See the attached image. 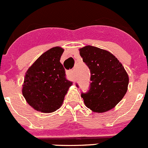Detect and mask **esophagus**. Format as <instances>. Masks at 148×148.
Returning a JSON list of instances; mask_svg holds the SVG:
<instances>
[{
    "mask_svg": "<svg viewBox=\"0 0 148 148\" xmlns=\"http://www.w3.org/2000/svg\"><path fill=\"white\" fill-rule=\"evenodd\" d=\"M66 75H67V77H68V78L70 79V80H74V79H75V75H74L73 71H72V70H70V71H67Z\"/></svg>",
    "mask_w": 148,
    "mask_h": 148,
    "instance_id": "esophagus-1",
    "label": "esophagus"
}]
</instances>
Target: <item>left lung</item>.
I'll use <instances>...</instances> for the list:
<instances>
[{
  "label": "left lung",
  "instance_id": "1",
  "mask_svg": "<svg viewBox=\"0 0 148 148\" xmlns=\"http://www.w3.org/2000/svg\"><path fill=\"white\" fill-rule=\"evenodd\" d=\"M80 54L91 74L89 90L81 94L85 106L95 112L110 110L127 90L129 78L124 67L112 53L97 47H83Z\"/></svg>",
  "mask_w": 148,
  "mask_h": 148
}]
</instances>
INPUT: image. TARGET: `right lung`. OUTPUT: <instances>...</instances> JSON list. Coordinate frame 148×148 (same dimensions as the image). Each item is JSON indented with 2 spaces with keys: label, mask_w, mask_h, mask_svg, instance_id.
Here are the masks:
<instances>
[{
  "label": "right lung",
  "mask_w": 148,
  "mask_h": 148,
  "mask_svg": "<svg viewBox=\"0 0 148 148\" xmlns=\"http://www.w3.org/2000/svg\"><path fill=\"white\" fill-rule=\"evenodd\" d=\"M64 50L55 47L42 54L25 74L23 95L27 103L42 112H52L61 106L72 82L66 80L60 59Z\"/></svg>",
  "instance_id": "1"
}]
</instances>
